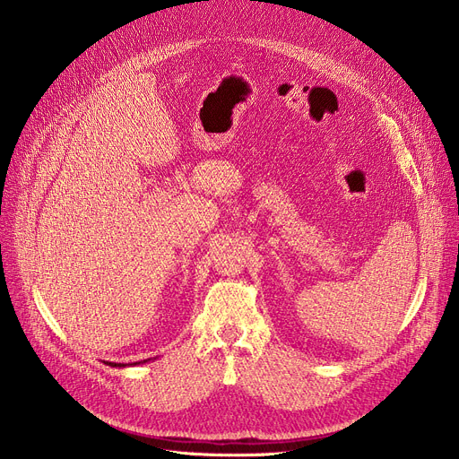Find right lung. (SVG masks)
Wrapping results in <instances>:
<instances>
[{"instance_id":"1","label":"right lung","mask_w":459,"mask_h":459,"mask_svg":"<svg viewBox=\"0 0 459 459\" xmlns=\"http://www.w3.org/2000/svg\"><path fill=\"white\" fill-rule=\"evenodd\" d=\"M151 359H147V360H139V363H132V365H123V363H109V360H104L106 365H109V367H113V368H125V367H137V365H143V363H149Z\"/></svg>"}]
</instances>
